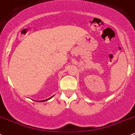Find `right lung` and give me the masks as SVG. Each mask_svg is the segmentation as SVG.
Returning a JSON list of instances; mask_svg holds the SVG:
<instances>
[{"instance_id":"1","label":"right lung","mask_w":135,"mask_h":135,"mask_svg":"<svg viewBox=\"0 0 135 135\" xmlns=\"http://www.w3.org/2000/svg\"><path fill=\"white\" fill-rule=\"evenodd\" d=\"M51 97H50V98H49V99H46V100H40V102H42V101H46V100H49V99H51Z\"/></svg>"}]
</instances>
